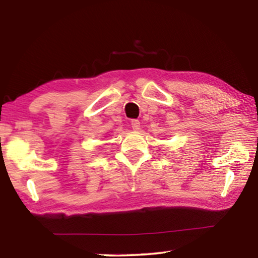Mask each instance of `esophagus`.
Instances as JSON below:
<instances>
[{
    "instance_id": "esophagus-1",
    "label": "esophagus",
    "mask_w": 258,
    "mask_h": 258,
    "mask_svg": "<svg viewBox=\"0 0 258 258\" xmlns=\"http://www.w3.org/2000/svg\"><path fill=\"white\" fill-rule=\"evenodd\" d=\"M130 124H132V128L135 130V132H139V130H140V121H139V119H133Z\"/></svg>"
}]
</instances>
